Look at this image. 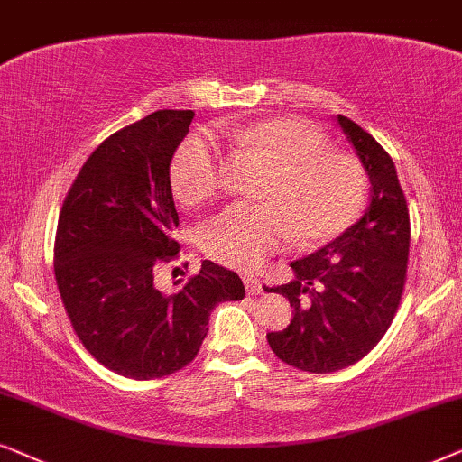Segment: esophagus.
<instances>
[{"mask_svg": "<svg viewBox=\"0 0 462 462\" xmlns=\"http://www.w3.org/2000/svg\"><path fill=\"white\" fill-rule=\"evenodd\" d=\"M243 282H245V289H247V293H249V295H257V293H262V282L257 281L255 276H245Z\"/></svg>", "mask_w": 462, "mask_h": 462, "instance_id": "esophagus-1", "label": "esophagus"}]
</instances>
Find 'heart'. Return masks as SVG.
<instances>
[{"mask_svg":"<svg viewBox=\"0 0 462 462\" xmlns=\"http://www.w3.org/2000/svg\"><path fill=\"white\" fill-rule=\"evenodd\" d=\"M238 145L270 167L257 200L235 205L208 219L200 247L215 262L254 270L289 238L302 247L329 243L364 211L367 175L355 156L331 150L328 137L295 118L254 122L232 133ZM171 188L183 205H200L219 189V150L194 133L171 160Z\"/></svg>","mask_w":462,"mask_h":462,"instance_id":"heart-1","label":"heart"}]
</instances>
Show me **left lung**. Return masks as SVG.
<instances>
[{
  "label": "left lung",
  "instance_id": "8db88e82",
  "mask_svg": "<svg viewBox=\"0 0 462 462\" xmlns=\"http://www.w3.org/2000/svg\"><path fill=\"white\" fill-rule=\"evenodd\" d=\"M372 181L364 217L317 254L291 262L295 279L282 293L293 319L266 336L287 365L329 374L356 364L383 340L402 302L410 254V213L395 164L353 120L337 116Z\"/></svg>",
  "mask_w": 462,
  "mask_h": 462
}]
</instances>
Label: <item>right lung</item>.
<instances>
[{"instance_id":"add662e5","label":"right lung","mask_w":462,"mask_h":462,"mask_svg":"<svg viewBox=\"0 0 462 462\" xmlns=\"http://www.w3.org/2000/svg\"><path fill=\"white\" fill-rule=\"evenodd\" d=\"M192 109H160L120 128L90 153L60 207L54 279L84 348L125 378L180 372L199 355L219 302L243 300L232 270L205 260L175 293L153 287L160 263L180 255L171 158Z\"/></svg>"}]
</instances>
